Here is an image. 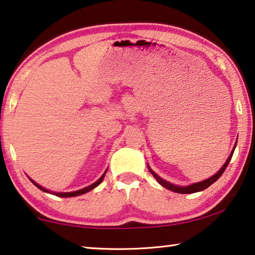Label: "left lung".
Returning a JSON list of instances; mask_svg holds the SVG:
<instances>
[{"label":"left lung","instance_id":"left-lung-1","mask_svg":"<svg viewBox=\"0 0 255 255\" xmlns=\"http://www.w3.org/2000/svg\"><path fill=\"white\" fill-rule=\"evenodd\" d=\"M236 144H237V142L235 143V146H234L232 153H230V155L228 156V159L226 160L225 164L222 165V167L220 168V170H219V171H218L217 173H215V175L211 176V177H210V178H208V179L202 180V181H199V183H194V184H191V185H188V186H177V185H173V184H171V183H169V181L162 179V178H161L160 176H157L156 173L152 170L151 167H149L148 164H147V168H148L149 172H151L152 175H153V177H154V178L156 179L157 183H159L161 186H163L164 188L169 189V191H172V192H176V193H179V194H191V193H196V192L203 191V189L208 188L210 185H212L213 183H216V181L220 178V176L222 175V173H224L225 169L227 168L228 163L230 162V159H232L233 153H234V151H235Z\"/></svg>","mask_w":255,"mask_h":255}]
</instances>
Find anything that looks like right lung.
Returning <instances> with one entry per match:
<instances>
[{"label":"right lung","mask_w":255,"mask_h":255,"mask_svg":"<svg viewBox=\"0 0 255 255\" xmlns=\"http://www.w3.org/2000/svg\"><path fill=\"white\" fill-rule=\"evenodd\" d=\"M107 171H108V169L106 171H104V173L102 176L100 177V179L99 180H96L95 183H93L92 185H90V186H87V187H85V188H82V189H78V191H75V192H67V193H61V192H52V191H50V189H46V188H44L43 186H40V185H38L37 183H36V181H34L33 179H30L31 180V183H33L36 187H38L40 191H43V192H46V193H51V194H54V195H56V196H59V197H72V196H79V195H83V194H85V193H87V192H90V191H92V189H94L96 186H99L101 183H102V180H103V178H104V176H106V173H107Z\"/></svg>","instance_id":"obj_1"}]
</instances>
